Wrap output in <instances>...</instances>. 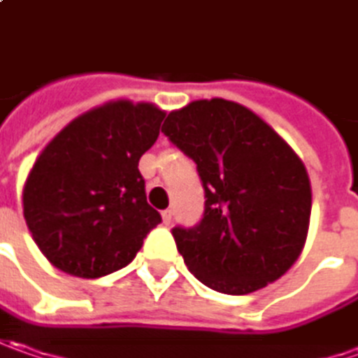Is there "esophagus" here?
Masks as SVG:
<instances>
[{"mask_svg":"<svg viewBox=\"0 0 358 358\" xmlns=\"http://www.w3.org/2000/svg\"><path fill=\"white\" fill-rule=\"evenodd\" d=\"M172 220H174V212H172V210H164V212H162V222H164L166 226H170Z\"/></svg>","mask_w":358,"mask_h":358,"instance_id":"34e87169","label":"esophagus"}]
</instances>
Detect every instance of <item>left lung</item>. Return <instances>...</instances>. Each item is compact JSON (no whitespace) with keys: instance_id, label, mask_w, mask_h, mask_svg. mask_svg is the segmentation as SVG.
Returning a JSON list of instances; mask_svg holds the SVG:
<instances>
[{"instance_id":"obj_1","label":"left lung","mask_w":358,"mask_h":358,"mask_svg":"<svg viewBox=\"0 0 358 358\" xmlns=\"http://www.w3.org/2000/svg\"><path fill=\"white\" fill-rule=\"evenodd\" d=\"M162 132L202 180V220L172 228L190 273L228 295L281 278L301 253L311 216L299 156L255 113L224 99L170 113Z\"/></svg>"}]
</instances>
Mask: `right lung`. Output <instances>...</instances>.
Instances as JSON below:
<instances>
[{"mask_svg": "<svg viewBox=\"0 0 358 358\" xmlns=\"http://www.w3.org/2000/svg\"><path fill=\"white\" fill-rule=\"evenodd\" d=\"M164 115L148 103H108L69 122L35 160L23 216L57 269L85 279L118 271L162 222L146 202L138 160Z\"/></svg>", "mask_w": 358, "mask_h": 358, "instance_id": "add662e5", "label": "right lung"}]
</instances>
